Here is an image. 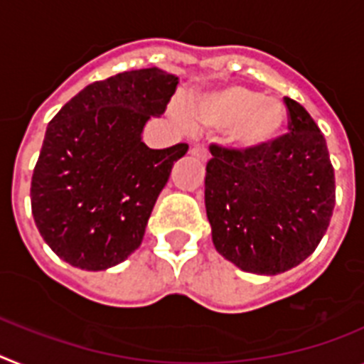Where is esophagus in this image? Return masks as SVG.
<instances>
[{
    "mask_svg": "<svg viewBox=\"0 0 364 364\" xmlns=\"http://www.w3.org/2000/svg\"><path fill=\"white\" fill-rule=\"evenodd\" d=\"M191 155H192V157L201 159V161H203V163H205L207 159H209V154H207L205 148H201V146H194V148L191 149Z\"/></svg>",
    "mask_w": 364,
    "mask_h": 364,
    "instance_id": "34e87169",
    "label": "esophagus"
}]
</instances>
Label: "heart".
I'll list each match as a JSON object with an SVG mask.
<instances>
[{
	"label": "heart",
	"instance_id": "b5f03b06",
	"mask_svg": "<svg viewBox=\"0 0 364 364\" xmlns=\"http://www.w3.org/2000/svg\"><path fill=\"white\" fill-rule=\"evenodd\" d=\"M187 120L200 129L225 131V140L235 151L255 155L279 140L289 112L276 97L233 85L191 102Z\"/></svg>",
	"mask_w": 364,
	"mask_h": 364
}]
</instances>
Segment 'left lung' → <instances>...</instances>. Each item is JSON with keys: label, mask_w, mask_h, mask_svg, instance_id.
Masks as SVG:
<instances>
[{"label": "left lung", "mask_w": 364, "mask_h": 364, "mask_svg": "<svg viewBox=\"0 0 364 364\" xmlns=\"http://www.w3.org/2000/svg\"><path fill=\"white\" fill-rule=\"evenodd\" d=\"M289 135L244 155L210 146L205 209L213 244L244 272L276 276L309 257L328 231L335 173L311 114L285 97Z\"/></svg>", "instance_id": "1"}]
</instances>
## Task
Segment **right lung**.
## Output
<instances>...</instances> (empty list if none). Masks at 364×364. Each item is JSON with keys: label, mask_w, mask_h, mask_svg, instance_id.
<instances>
[{"label": "right lung", "mask_w": 364, "mask_h": 364, "mask_svg": "<svg viewBox=\"0 0 364 364\" xmlns=\"http://www.w3.org/2000/svg\"><path fill=\"white\" fill-rule=\"evenodd\" d=\"M179 77L131 70L85 87L46 129L31 209L46 244L81 270H107L144 239L159 194L187 144L149 149L142 131L161 116Z\"/></svg>", "instance_id": "add662e5"}]
</instances>
